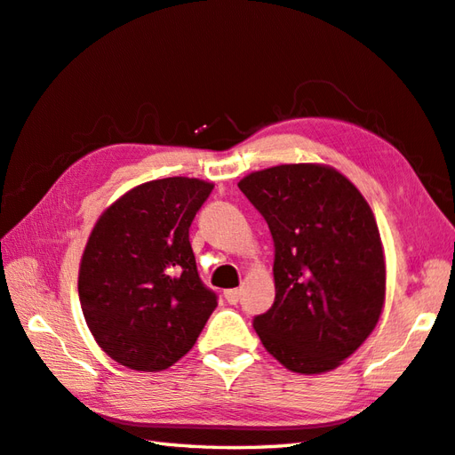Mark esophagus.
Masks as SVG:
<instances>
[{
  "label": "esophagus",
  "instance_id": "esophagus-1",
  "mask_svg": "<svg viewBox=\"0 0 455 455\" xmlns=\"http://www.w3.org/2000/svg\"><path fill=\"white\" fill-rule=\"evenodd\" d=\"M239 289H229L224 292V299L229 302V304H237L239 302Z\"/></svg>",
  "mask_w": 455,
  "mask_h": 455
}]
</instances>
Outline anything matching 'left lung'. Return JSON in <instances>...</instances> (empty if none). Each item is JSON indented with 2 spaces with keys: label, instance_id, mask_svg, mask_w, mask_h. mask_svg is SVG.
<instances>
[{
  "label": "left lung",
  "instance_id": "8db88e82",
  "mask_svg": "<svg viewBox=\"0 0 455 455\" xmlns=\"http://www.w3.org/2000/svg\"><path fill=\"white\" fill-rule=\"evenodd\" d=\"M237 187L275 241V302L255 316L257 336L294 373H328L355 354L385 306V251L373 212L328 164L271 166Z\"/></svg>",
  "mask_w": 455,
  "mask_h": 455
}]
</instances>
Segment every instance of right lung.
Here are the masks:
<instances>
[{"mask_svg": "<svg viewBox=\"0 0 455 455\" xmlns=\"http://www.w3.org/2000/svg\"><path fill=\"white\" fill-rule=\"evenodd\" d=\"M214 184L171 176L125 192L98 218L78 296L96 344L119 365L163 371L196 344L216 294L202 284L188 229Z\"/></svg>", "mask_w": 455, "mask_h": 455, "instance_id": "1", "label": "right lung"}]
</instances>
